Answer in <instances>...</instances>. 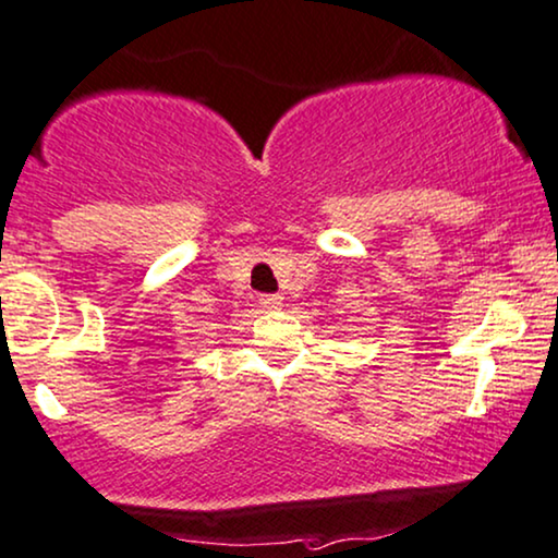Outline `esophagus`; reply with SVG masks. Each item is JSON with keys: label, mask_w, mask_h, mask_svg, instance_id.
<instances>
[{"label": "esophagus", "mask_w": 558, "mask_h": 558, "mask_svg": "<svg viewBox=\"0 0 558 558\" xmlns=\"http://www.w3.org/2000/svg\"><path fill=\"white\" fill-rule=\"evenodd\" d=\"M259 303H263L265 308H280L283 306V295H259Z\"/></svg>", "instance_id": "obj_1"}]
</instances>
